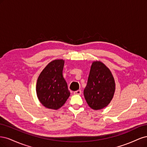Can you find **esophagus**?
<instances>
[{
    "instance_id": "34e87169",
    "label": "esophagus",
    "mask_w": 147,
    "mask_h": 147,
    "mask_svg": "<svg viewBox=\"0 0 147 147\" xmlns=\"http://www.w3.org/2000/svg\"><path fill=\"white\" fill-rule=\"evenodd\" d=\"M74 94H75V95H80L82 94V91L80 90H77L76 91H74Z\"/></svg>"
}]
</instances>
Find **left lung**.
<instances>
[{
    "label": "left lung",
    "mask_w": 147,
    "mask_h": 147,
    "mask_svg": "<svg viewBox=\"0 0 147 147\" xmlns=\"http://www.w3.org/2000/svg\"><path fill=\"white\" fill-rule=\"evenodd\" d=\"M115 91V79L110 69L100 61H93L83 92L88 105L94 110L104 109L112 100Z\"/></svg>",
    "instance_id": "obj_1"
}]
</instances>
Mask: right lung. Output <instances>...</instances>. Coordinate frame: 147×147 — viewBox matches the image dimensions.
<instances>
[{"instance_id": "obj_1", "label": "right lung", "mask_w": 147, "mask_h": 147, "mask_svg": "<svg viewBox=\"0 0 147 147\" xmlns=\"http://www.w3.org/2000/svg\"><path fill=\"white\" fill-rule=\"evenodd\" d=\"M64 60L56 59L50 62L37 79V96L40 103L47 109L57 110L70 96L67 83L63 77Z\"/></svg>"}]
</instances>
